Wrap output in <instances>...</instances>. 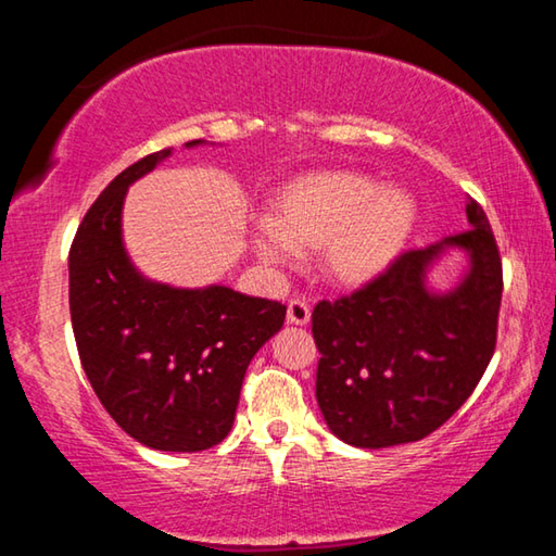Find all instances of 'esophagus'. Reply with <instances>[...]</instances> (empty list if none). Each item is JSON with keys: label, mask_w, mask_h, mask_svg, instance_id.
I'll return each mask as SVG.
<instances>
[{"label": "esophagus", "mask_w": 556, "mask_h": 556, "mask_svg": "<svg viewBox=\"0 0 556 556\" xmlns=\"http://www.w3.org/2000/svg\"><path fill=\"white\" fill-rule=\"evenodd\" d=\"M287 318H289V324H296V326L308 324V318H312V306H308V301L291 299L287 306Z\"/></svg>", "instance_id": "esophagus-1"}]
</instances>
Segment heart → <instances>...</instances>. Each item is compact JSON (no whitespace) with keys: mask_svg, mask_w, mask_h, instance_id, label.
I'll return each mask as SVG.
<instances>
[{"mask_svg":"<svg viewBox=\"0 0 556 556\" xmlns=\"http://www.w3.org/2000/svg\"><path fill=\"white\" fill-rule=\"evenodd\" d=\"M417 205L397 186L351 172L304 176L287 186L279 218L262 213L252 223V248L262 265L289 267L304 244H324V267L345 285H361L390 265L407 242Z\"/></svg>","mask_w":556,"mask_h":556,"instance_id":"b5f03b06","label":"heart"}]
</instances>
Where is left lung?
<instances>
[{"instance_id": "1", "label": "left lung", "mask_w": 556, "mask_h": 556, "mask_svg": "<svg viewBox=\"0 0 556 556\" xmlns=\"http://www.w3.org/2000/svg\"><path fill=\"white\" fill-rule=\"evenodd\" d=\"M466 215L470 230L402 252L353 294L316 304V400L345 444L388 448L425 439L481 382L495 351L503 262L481 205L468 199ZM448 247L467 252L469 271L434 295L426 271Z\"/></svg>"}]
</instances>
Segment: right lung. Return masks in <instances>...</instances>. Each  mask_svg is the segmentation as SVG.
I'll return each instance as SVG.
<instances>
[{
  "label": "right lung",
  "instance_id": "1",
  "mask_svg": "<svg viewBox=\"0 0 556 556\" xmlns=\"http://www.w3.org/2000/svg\"><path fill=\"white\" fill-rule=\"evenodd\" d=\"M168 154L127 166L90 205L68 255L71 321L110 417L139 444L191 454L230 434L244 370L285 326L287 306L218 285L174 289L135 269L122 244V203L129 184Z\"/></svg>",
  "mask_w": 556,
  "mask_h": 556
}]
</instances>
